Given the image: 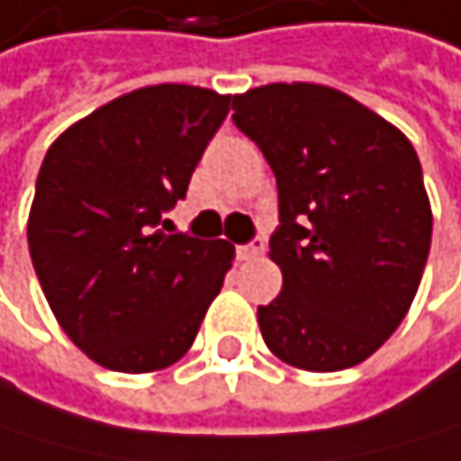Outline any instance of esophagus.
I'll return each instance as SVG.
<instances>
[{"instance_id":"esophagus-1","label":"esophagus","mask_w":461,"mask_h":461,"mask_svg":"<svg viewBox=\"0 0 461 461\" xmlns=\"http://www.w3.org/2000/svg\"><path fill=\"white\" fill-rule=\"evenodd\" d=\"M264 248H267L264 236H256V239H250L248 244H239V248H236V256H239V258H256V256L264 253Z\"/></svg>"}]
</instances>
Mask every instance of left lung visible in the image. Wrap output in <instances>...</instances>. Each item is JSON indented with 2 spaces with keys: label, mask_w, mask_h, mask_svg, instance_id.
Masks as SVG:
<instances>
[{
  "label": "left lung",
  "mask_w": 461,
  "mask_h": 461,
  "mask_svg": "<svg viewBox=\"0 0 461 461\" xmlns=\"http://www.w3.org/2000/svg\"><path fill=\"white\" fill-rule=\"evenodd\" d=\"M233 124L278 183L269 258L284 289L258 306L281 362L334 373L373 356L406 317L431 248V205L409 139L348 94L272 83L233 96Z\"/></svg>",
  "instance_id": "obj_1"
}]
</instances>
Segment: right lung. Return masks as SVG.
<instances>
[{
    "instance_id": "right-lung-1",
    "label": "right lung",
    "mask_w": 461,
    "mask_h": 461,
    "mask_svg": "<svg viewBox=\"0 0 461 461\" xmlns=\"http://www.w3.org/2000/svg\"><path fill=\"white\" fill-rule=\"evenodd\" d=\"M230 111L197 86H147L71 124L35 180L27 241L50 306L116 373L169 367L192 348L233 248L172 233L164 213Z\"/></svg>"
}]
</instances>
